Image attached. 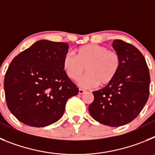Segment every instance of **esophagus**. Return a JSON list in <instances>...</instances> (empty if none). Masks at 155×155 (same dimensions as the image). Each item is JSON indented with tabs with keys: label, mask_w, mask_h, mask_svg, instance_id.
Instances as JSON below:
<instances>
[{
	"label": "esophagus",
	"mask_w": 155,
	"mask_h": 155,
	"mask_svg": "<svg viewBox=\"0 0 155 155\" xmlns=\"http://www.w3.org/2000/svg\"><path fill=\"white\" fill-rule=\"evenodd\" d=\"M84 92H85V90L82 89V88H79V89H78V93L80 94H83V93H84Z\"/></svg>",
	"instance_id": "34e87169"
}]
</instances>
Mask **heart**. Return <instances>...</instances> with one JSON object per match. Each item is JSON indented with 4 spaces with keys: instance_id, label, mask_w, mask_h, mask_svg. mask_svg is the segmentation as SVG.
<instances>
[{
    "instance_id": "b5f03b06",
    "label": "heart",
    "mask_w": 155,
    "mask_h": 155,
    "mask_svg": "<svg viewBox=\"0 0 155 155\" xmlns=\"http://www.w3.org/2000/svg\"><path fill=\"white\" fill-rule=\"evenodd\" d=\"M77 56L71 52L65 54L63 68L72 80L78 79L86 68L88 73L78 80L83 87L105 86L113 81L121 67V58L117 51L108 50L103 45L87 44L77 49Z\"/></svg>"
}]
</instances>
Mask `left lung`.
I'll return each instance as SVG.
<instances>
[{
  "label": "left lung",
  "instance_id": "8db88e82",
  "mask_svg": "<svg viewBox=\"0 0 155 155\" xmlns=\"http://www.w3.org/2000/svg\"><path fill=\"white\" fill-rule=\"evenodd\" d=\"M121 58V67L113 81L93 91L88 111L92 118L109 127H120L134 120L149 96L150 73L138 49L120 39L113 42Z\"/></svg>",
  "mask_w": 155,
  "mask_h": 155
}]
</instances>
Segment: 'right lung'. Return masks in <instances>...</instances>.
<instances>
[{"mask_svg": "<svg viewBox=\"0 0 155 155\" xmlns=\"http://www.w3.org/2000/svg\"><path fill=\"white\" fill-rule=\"evenodd\" d=\"M68 43L37 41L11 62L4 87L7 105L20 122L43 127L62 117L68 98L78 94L63 68Z\"/></svg>", "mask_w": 155, "mask_h": 155, "instance_id": "obj_1", "label": "right lung"}]
</instances>
